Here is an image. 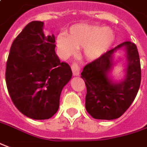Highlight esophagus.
<instances>
[{
    "mask_svg": "<svg viewBox=\"0 0 147 147\" xmlns=\"http://www.w3.org/2000/svg\"><path fill=\"white\" fill-rule=\"evenodd\" d=\"M71 71H72V73H73L74 76H79L80 75V65L77 63H73L71 66Z\"/></svg>",
    "mask_w": 147,
    "mask_h": 147,
    "instance_id": "34e87169",
    "label": "esophagus"
}]
</instances>
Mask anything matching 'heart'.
Returning <instances> with one entry per match:
<instances>
[{
    "label": "heart",
    "instance_id": "1",
    "mask_svg": "<svg viewBox=\"0 0 147 147\" xmlns=\"http://www.w3.org/2000/svg\"><path fill=\"white\" fill-rule=\"evenodd\" d=\"M113 41V34L110 29L80 24L71 28L67 35L58 36L56 45L58 51L63 58L72 55L76 49L82 48L83 56L94 60L105 54Z\"/></svg>",
    "mask_w": 147,
    "mask_h": 147
}]
</instances>
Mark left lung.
Returning a JSON list of instances; mask_svg holds the SVG:
<instances>
[{"mask_svg": "<svg viewBox=\"0 0 147 147\" xmlns=\"http://www.w3.org/2000/svg\"><path fill=\"white\" fill-rule=\"evenodd\" d=\"M123 46L127 51V68L122 82L113 83L108 77L113 54ZM87 88L85 108L95 119L118 118L131 105L141 84V64L136 45L124 42L88 63L81 72Z\"/></svg>", "mask_w": 147, "mask_h": 147, "instance_id": "8db88e82", "label": "left lung"}]
</instances>
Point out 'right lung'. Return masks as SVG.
Here are the masks:
<instances>
[{
	"mask_svg": "<svg viewBox=\"0 0 147 147\" xmlns=\"http://www.w3.org/2000/svg\"><path fill=\"white\" fill-rule=\"evenodd\" d=\"M43 22L26 26L10 47L5 81L11 100L22 114L35 120L49 119L56 113L63 88L72 71L55 51L54 35L46 36Z\"/></svg>",
	"mask_w": 147,
	"mask_h": 147,
	"instance_id": "1",
	"label": "right lung"
}]
</instances>
